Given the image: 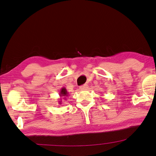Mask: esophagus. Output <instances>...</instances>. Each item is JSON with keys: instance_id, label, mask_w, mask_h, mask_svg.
I'll return each instance as SVG.
<instances>
[{"instance_id": "1", "label": "esophagus", "mask_w": 156, "mask_h": 156, "mask_svg": "<svg viewBox=\"0 0 156 156\" xmlns=\"http://www.w3.org/2000/svg\"><path fill=\"white\" fill-rule=\"evenodd\" d=\"M88 89V85L87 84H83V85H82L80 87V90H85Z\"/></svg>"}]
</instances>
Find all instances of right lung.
<instances>
[{"mask_svg": "<svg viewBox=\"0 0 156 156\" xmlns=\"http://www.w3.org/2000/svg\"><path fill=\"white\" fill-rule=\"evenodd\" d=\"M68 95H69V93H68V92H67V90L66 88H65V87L61 88V89L60 90V92H59V96H60V99H59V101H58L59 103L58 104H61V102H62L61 100H62V99H64V100H66L67 99L66 98L68 97Z\"/></svg>", "mask_w": 156, "mask_h": 156, "instance_id": "obj_1", "label": "right lung"}]
</instances>
